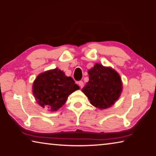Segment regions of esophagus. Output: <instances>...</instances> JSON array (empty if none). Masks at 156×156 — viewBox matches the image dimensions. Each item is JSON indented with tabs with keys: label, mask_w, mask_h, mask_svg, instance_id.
I'll use <instances>...</instances> for the list:
<instances>
[{
	"label": "esophagus",
	"mask_w": 156,
	"mask_h": 156,
	"mask_svg": "<svg viewBox=\"0 0 156 156\" xmlns=\"http://www.w3.org/2000/svg\"><path fill=\"white\" fill-rule=\"evenodd\" d=\"M78 85L80 86V88H83V86H84V83L83 81H78Z\"/></svg>",
	"instance_id": "34e87169"
}]
</instances>
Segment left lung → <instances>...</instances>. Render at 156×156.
Here are the masks:
<instances>
[{
    "label": "left lung",
    "mask_w": 156,
    "mask_h": 156,
    "mask_svg": "<svg viewBox=\"0 0 156 156\" xmlns=\"http://www.w3.org/2000/svg\"><path fill=\"white\" fill-rule=\"evenodd\" d=\"M89 81L82 89L90 103L99 109H105L115 104L122 91L120 76L111 67L96 63L88 70Z\"/></svg>",
    "instance_id": "left-lung-1"
}]
</instances>
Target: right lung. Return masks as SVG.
I'll use <instances>...</instances> for the list:
<instances>
[{
  "instance_id": "add662e5",
  "label": "right lung",
  "mask_w": 156,
  "mask_h": 156,
  "mask_svg": "<svg viewBox=\"0 0 156 156\" xmlns=\"http://www.w3.org/2000/svg\"><path fill=\"white\" fill-rule=\"evenodd\" d=\"M80 89L70 76L58 68L39 74L34 81L32 92L37 103L50 112H56L63 106L68 96Z\"/></svg>"
}]
</instances>
